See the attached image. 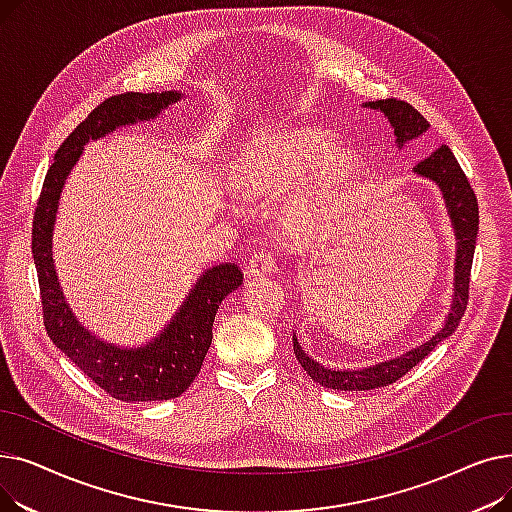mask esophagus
Masks as SVG:
<instances>
[{"label":"esophagus","mask_w":512,"mask_h":512,"mask_svg":"<svg viewBox=\"0 0 512 512\" xmlns=\"http://www.w3.org/2000/svg\"><path fill=\"white\" fill-rule=\"evenodd\" d=\"M249 274L251 276H261V274H270L274 272L276 265V255L272 251H257L251 259H249Z\"/></svg>","instance_id":"1"}]
</instances>
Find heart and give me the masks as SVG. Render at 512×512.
I'll return each mask as SVG.
<instances>
[{"label":"heart","instance_id":"heart-1","mask_svg":"<svg viewBox=\"0 0 512 512\" xmlns=\"http://www.w3.org/2000/svg\"><path fill=\"white\" fill-rule=\"evenodd\" d=\"M361 159L351 147L334 145V137L319 128H292L263 134L242 149L234 172V188L249 199L284 195L303 178L305 191L282 213V226L305 236L336 211L346 188L359 174Z\"/></svg>","mask_w":512,"mask_h":512}]
</instances>
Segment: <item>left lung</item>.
<instances>
[{"label": "left lung", "mask_w": 512, "mask_h": 512, "mask_svg": "<svg viewBox=\"0 0 512 512\" xmlns=\"http://www.w3.org/2000/svg\"><path fill=\"white\" fill-rule=\"evenodd\" d=\"M365 105L386 114V118L390 120V124L394 128L398 145L419 137L421 132H425L429 128V122L415 110L411 103L402 101V99L388 97V99L371 101ZM415 172L429 180L438 182V186L444 193L450 218L454 222L456 238H459V249H456L452 311L446 319L444 328L432 340H427L419 348H413V351H409L407 355H402L398 359L380 363L375 367H367L361 371H334V369L319 365L303 353V348L299 346L297 338H294V344H292L294 357L299 359L301 367L307 371L309 378L321 386L332 388V390L353 392V390H373V388L394 384L396 380L402 378V375H407L419 361H423L429 353H432L436 344H440L444 338H448L456 328H459L461 319L467 311L471 265H473L475 240H477V230H479L477 197L473 193L469 178L465 176L463 168L459 166V161H456L454 153L446 145H440L436 151H432V155L421 159L415 166Z\"/></svg>", "instance_id": "left-lung-1"}]
</instances>
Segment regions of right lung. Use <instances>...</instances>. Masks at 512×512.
I'll use <instances>...</instances> for the list:
<instances>
[{"label": "right lung", "mask_w": 512, "mask_h": 512, "mask_svg": "<svg viewBox=\"0 0 512 512\" xmlns=\"http://www.w3.org/2000/svg\"><path fill=\"white\" fill-rule=\"evenodd\" d=\"M180 93H120L107 97L60 145L49 166L33 215V259L37 267L43 324L60 351L110 396L118 400H170L193 384L211 344V328L222 301L242 284L234 263L215 265L188 294L180 313L159 338L143 348H118L97 340L74 319L53 270L51 232L64 180L89 139L116 126L155 118Z\"/></svg>", "instance_id": "add662e5"}]
</instances>
